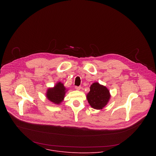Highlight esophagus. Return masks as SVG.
I'll return each mask as SVG.
<instances>
[{
  "instance_id": "obj_1",
  "label": "esophagus",
  "mask_w": 156,
  "mask_h": 156,
  "mask_svg": "<svg viewBox=\"0 0 156 156\" xmlns=\"http://www.w3.org/2000/svg\"><path fill=\"white\" fill-rule=\"evenodd\" d=\"M75 88L76 90H80L81 89V87H75Z\"/></svg>"
}]
</instances>
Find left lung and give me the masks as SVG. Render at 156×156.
Segmentation results:
<instances>
[{
	"label": "left lung",
	"instance_id": "8db88e82",
	"mask_svg": "<svg viewBox=\"0 0 156 156\" xmlns=\"http://www.w3.org/2000/svg\"><path fill=\"white\" fill-rule=\"evenodd\" d=\"M109 90L98 82L93 83L90 87V91L87 95L89 105L97 110L103 109L111 98Z\"/></svg>",
	"mask_w": 156,
	"mask_h": 156
}]
</instances>
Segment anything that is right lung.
I'll list each match as a JSON object with an SVG mask.
<instances>
[{
	"mask_svg": "<svg viewBox=\"0 0 156 156\" xmlns=\"http://www.w3.org/2000/svg\"><path fill=\"white\" fill-rule=\"evenodd\" d=\"M68 89L64 87V83L58 82L53 88H48L45 93L47 98L55 105H59L64 100Z\"/></svg>",
	"mask_w": 156,
	"mask_h": 156,
	"instance_id": "1",
	"label": "right lung"
}]
</instances>
